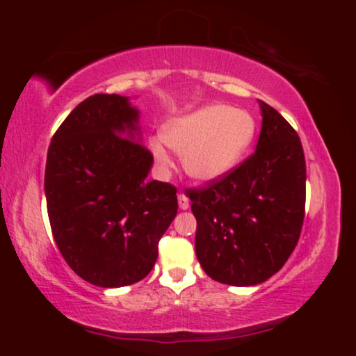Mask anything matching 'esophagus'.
Returning a JSON list of instances; mask_svg holds the SVG:
<instances>
[{"label":"esophagus","mask_w":356,"mask_h":356,"mask_svg":"<svg viewBox=\"0 0 356 356\" xmlns=\"http://www.w3.org/2000/svg\"><path fill=\"white\" fill-rule=\"evenodd\" d=\"M179 207H181L182 211H187L191 207V202H189V197H187L186 194H179Z\"/></svg>","instance_id":"1"}]
</instances>
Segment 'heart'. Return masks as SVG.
<instances>
[{
  "label": "heart",
  "mask_w": 356,
  "mask_h": 356,
  "mask_svg": "<svg viewBox=\"0 0 356 356\" xmlns=\"http://www.w3.org/2000/svg\"><path fill=\"white\" fill-rule=\"evenodd\" d=\"M254 134L256 120L246 110L211 104L165 124L162 140L182 155V167L189 177L214 182L239 164ZM163 143L152 138L149 149L154 161L169 169L172 157Z\"/></svg>",
  "instance_id": "b5f03b06"
}]
</instances>
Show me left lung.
<instances>
[{"label":"left lung","mask_w":356,"mask_h":356,"mask_svg":"<svg viewBox=\"0 0 356 356\" xmlns=\"http://www.w3.org/2000/svg\"><path fill=\"white\" fill-rule=\"evenodd\" d=\"M263 125L254 154L219 181L189 189L197 220L195 254L222 284L254 286L295 251L305 219L306 164L296 130L259 100Z\"/></svg>","instance_id":"left-lung-1"}]
</instances>
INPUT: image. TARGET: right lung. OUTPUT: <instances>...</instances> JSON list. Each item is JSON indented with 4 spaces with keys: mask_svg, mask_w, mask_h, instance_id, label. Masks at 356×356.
I'll return each mask as SVG.
<instances>
[{
    "mask_svg": "<svg viewBox=\"0 0 356 356\" xmlns=\"http://www.w3.org/2000/svg\"><path fill=\"white\" fill-rule=\"evenodd\" d=\"M152 164L129 97H88L55 132L44 169L48 218L61 256L81 280L120 288L152 271L159 241L177 214V189L147 181Z\"/></svg>",
    "mask_w": 356,
    "mask_h": 356,
    "instance_id": "right-lung-1",
    "label": "right lung"
}]
</instances>
